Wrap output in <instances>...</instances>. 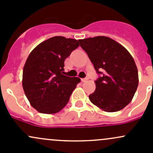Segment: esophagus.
Here are the masks:
<instances>
[{
  "mask_svg": "<svg viewBox=\"0 0 153 153\" xmlns=\"http://www.w3.org/2000/svg\"><path fill=\"white\" fill-rule=\"evenodd\" d=\"M88 79H89L88 77H85V78L82 79V82H86L88 80Z\"/></svg>",
  "mask_w": 153,
  "mask_h": 153,
  "instance_id": "obj_1",
  "label": "esophagus"
}]
</instances>
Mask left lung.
I'll return each instance as SVG.
<instances>
[{
  "instance_id": "obj_1",
  "label": "left lung",
  "mask_w": 153,
  "mask_h": 153,
  "mask_svg": "<svg viewBox=\"0 0 153 153\" xmlns=\"http://www.w3.org/2000/svg\"><path fill=\"white\" fill-rule=\"evenodd\" d=\"M79 42L97 73L101 75L95 81L96 88L89 96L90 101L107 112L123 109L134 98L139 85L133 57L123 46L109 37L88 38Z\"/></svg>"
}]
</instances>
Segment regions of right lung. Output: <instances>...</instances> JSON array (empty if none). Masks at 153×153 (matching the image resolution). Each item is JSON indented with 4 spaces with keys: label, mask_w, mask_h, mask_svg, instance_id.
I'll use <instances>...</instances> for the list:
<instances>
[{
    "label": "right lung",
    "mask_w": 153,
    "mask_h": 153,
    "mask_svg": "<svg viewBox=\"0 0 153 153\" xmlns=\"http://www.w3.org/2000/svg\"><path fill=\"white\" fill-rule=\"evenodd\" d=\"M79 46L78 41L54 36L39 44L27 57L22 87L30 105L43 114H55L65 107L80 82L63 75L64 61Z\"/></svg>",
    "instance_id": "obj_1"
}]
</instances>
